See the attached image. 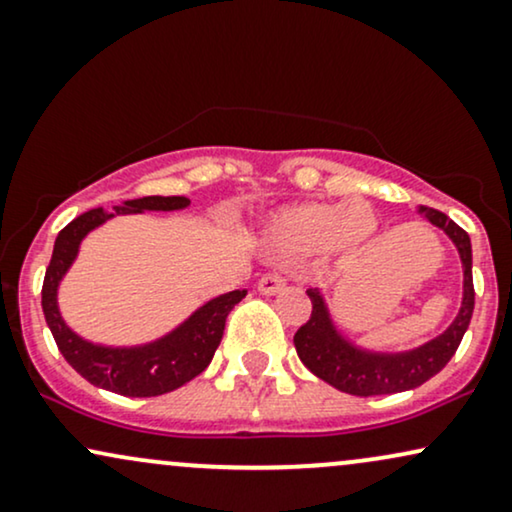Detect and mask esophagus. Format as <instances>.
I'll return each mask as SVG.
<instances>
[{"label": "esophagus", "mask_w": 512, "mask_h": 512, "mask_svg": "<svg viewBox=\"0 0 512 512\" xmlns=\"http://www.w3.org/2000/svg\"><path fill=\"white\" fill-rule=\"evenodd\" d=\"M285 285H287L285 277L277 275V273H268V275H263L261 280H258V292L273 296V294H280L282 289H285Z\"/></svg>", "instance_id": "34e87169"}]
</instances>
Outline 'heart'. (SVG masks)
I'll return each instance as SVG.
<instances>
[{"label": "heart", "instance_id": "heart-1", "mask_svg": "<svg viewBox=\"0 0 512 512\" xmlns=\"http://www.w3.org/2000/svg\"><path fill=\"white\" fill-rule=\"evenodd\" d=\"M380 218L363 199L346 204L304 201L280 208L266 225V242L275 256L301 258L330 251L353 256L375 237Z\"/></svg>", "mask_w": 512, "mask_h": 512}]
</instances>
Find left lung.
<instances>
[{
  "mask_svg": "<svg viewBox=\"0 0 512 512\" xmlns=\"http://www.w3.org/2000/svg\"><path fill=\"white\" fill-rule=\"evenodd\" d=\"M422 213L434 227L446 232V237L456 244L460 263H463V301L456 320L446 327L439 337L430 339L418 349L384 353L361 349L346 339L334 325L330 308L320 289H308L311 296V318L294 334V346L301 363L315 377L332 384L334 389L353 396H382L399 394L425 384L430 377L451 361L468 330L472 311H475V287H472V244L468 232L453 223L446 213L420 206Z\"/></svg>",
  "mask_w": 512,
  "mask_h": 512,
  "instance_id": "obj_1",
  "label": "left lung"
}]
</instances>
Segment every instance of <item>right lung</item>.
<instances>
[{
  "instance_id": "obj_1",
  "label": "right lung",
  "mask_w": 512,
  "mask_h": 512,
  "mask_svg": "<svg viewBox=\"0 0 512 512\" xmlns=\"http://www.w3.org/2000/svg\"><path fill=\"white\" fill-rule=\"evenodd\" d=\"M189 206L187 197H142L130 199L113 211L92 208L71 220L54 242V254L44 273L42 311L54 342L71 368L80 372L94 387L121 396H161L182 387L204 372L223 339L225 318L246 296V289L220 294L197 308L185 323L163 337L140 346H104L75 334L59 311V285L68 268L78 258L80 242L94 227L104 225L113 216L144 211H182Z\"/></svg>"
}]
</instances>
